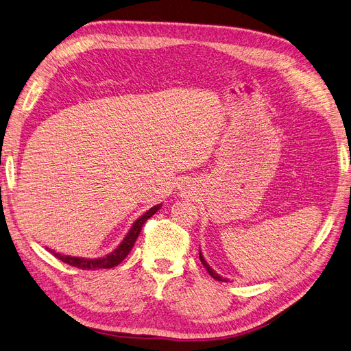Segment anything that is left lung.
<instances>
[{"mask_svg": "<svg viewBox=\"0 0 351 351\" xmlns=\"http://www.w3.org/2000/svg\"><path fill=\"white\" fill-rule=\"evenodd\" d=\"M199 259H201V263H202V265L206 267V269L208 271V274L214 278V280H219V281H226V278H223V277H220L217 273H214V271L210 268V265L207 264V261L204 259V256H202V254H201V251H199Z\"/></svg>", "mask_w": 351, "mask_h": 351, "instance_id": "8db88e82", "label": "left lung"}]
</instances>
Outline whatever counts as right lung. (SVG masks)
<instances>
[{"label":"right lung","mask_w":351,"mask_h":351,"mask_svg":"<svg viewBox=\"0 0 351 351\" xmlns=\"http://www.w3.org/2000/svg\"><path fill=\"white\" fill-rule=\"evenodd\" d=\"M162 206H154L153 208H150L147 213H144L143 216L132 224V228L130 229L128 234L125 236V239L121 242V245L117 247L114 252H110L109 255L104 256V258H97V259H86V258H78V256H70V255H61L56 254L55 251L51 250V254H53L56 258L61 259L62 263L69 264L71 267H77L80 269H97V268H112L117 267L118 264H121L125 256L130 254V251L132 250V246L137 241V237L141 232L143 224L149 220L153 214L159 210Z\"/></svg>","instance_id":"obj_1"}]
</instances>
